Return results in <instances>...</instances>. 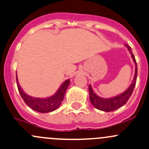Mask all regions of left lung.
I'll list each match as a JSON object with an SVG mask.
<instances>
[{
  "label": "left lung",
  "instance_id": "1",
  "mask_svg": "<svg viewBox=\"0 0 149 149\" xmlns=\"http://www.w3.org/2000/svg\"><path fill=\"white\" fill-rule=\"evenodd\" d=\"M128 49L129 50L130 53H131L132 58L134 60V62L135 63L136 68H135V75H134V79L133 81V83L131 84L128 89H126V91L123 92L121 94L117 95V96L113 97L111 98H103L101 97L98 96L95 93L93 92V89H92L91 85L88 86V91H89V98H90L91 103H92L95 108H96L98 110L103 111L106 112H110L115 111L116 109H119L120 107L123 106V105L126 104V102L128 101L129 98L131 97L133 91H134V88L136 86V83L137 79V63L136 61L135 57L134 55L133 54L132 51H131V48L126 45Z\"/></svg>",
  "mask_w": 149,
  "mask_h": 149
}]
</instances>
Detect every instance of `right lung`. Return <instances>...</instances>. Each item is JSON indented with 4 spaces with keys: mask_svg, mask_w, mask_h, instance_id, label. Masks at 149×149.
<instances>
[{
    "mask_svg": "<svg viewBox=\"0 0 149 149\" xmlns=\"http://www.w3.org/2000/svg\"><path fill=\"white\" fill-rule=\"evenodd\" d=\"M16 81L18 91H19L24 102L33 110L40 113H48L56 110L61 104L65 91L70 84V80H66L63 83L62 85L61 86L58 90L54 95L49 97V98H39L31 97L24 93V91L22 90L21 88L20 87V85L18 84L17 76Z\"/></svg>",
    "mask_w": 149,
    "mask_h": 149,
    "instance_id": "right-lung-1",
    "label": "right lung"
}]
</instances>
